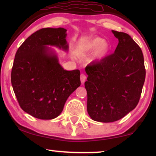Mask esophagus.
<instances>
[{"mask_svg":"<svg viewBox=\"0 0 156 156\" xmlns=\"http://www.w3.org/2000/svg\"><path fill=\"white\" fill-rule=\"evenodd\" d=\"M86 78H87V76L85 74H84V73H82V74H80V81L83 84L84 82H85Z\"/></svg>","mask_w":156,"mask_h":156,"instance_id":"34e87169","label":"esophagus"}]
</instances>
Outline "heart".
Returning a JSON list of instances; mask_svg holds the SVG:
<instances>
[{
	"mask_svg": "<svg viewBox=\"0 0 156 156\" xmlns=\"http://www.w3.org/2000/svg\"><path fill=\"white\" fill-rule=\"evenodd\" d=\"M96 49L94 55V59L101 60L107 56L109 51V43L101 38H94L86 39L78 44V51H91Z\"/></svg>",
	"mask_w": 156,
	"mask_h": 156,
	"instance_id": "heart-1",
	"label": "heart"
}]
</instances>
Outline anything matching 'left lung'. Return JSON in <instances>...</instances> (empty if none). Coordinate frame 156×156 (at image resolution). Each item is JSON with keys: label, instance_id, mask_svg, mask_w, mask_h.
I'll return each instance as SVG.
<instances>
[{"label": "left lung", "instance_id": "obj_1", "mask_svg": "<svg viewBox=\"0 0 156 156\" xmlns=\"http://www.w3.org/2000/svg\"><path fill=\"white\" fill-rule=\"evenodd\" d=\"M112 32L118 39L114 53L85 68L87 112L101 122H115L135 109L146 76L138 44L127 34Z\"/></svg>", "mask_w": 156, "mask_h": 156}]
</instances>
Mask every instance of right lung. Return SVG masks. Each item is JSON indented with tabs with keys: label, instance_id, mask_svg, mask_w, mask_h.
Listing matches in <instances>:
<instances>
[{
	"label": "right lung",
	"instance_id": "add662e5",
	"mask_svg": "<svg viewBox=\"0 0 156 156\" xmlns=\"http://www.w3.org/2000/svg\"><path fill=\"white\" fill-rule=\"evenodd\" d=\"M67 30L43 28L26 39L15 55L11 82L20 107L42 120L56 118L80 85V71H67L47 45L67 51Z\"/></svg>",
	"mask_w": 156,
	"mask_h": 156
}]
</instances>
